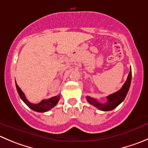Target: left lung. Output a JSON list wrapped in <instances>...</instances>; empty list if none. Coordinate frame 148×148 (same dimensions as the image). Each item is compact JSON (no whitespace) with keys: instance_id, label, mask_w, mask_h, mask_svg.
Returning <instances> with one entry per match:
<instances>
[{"instance_id":"1","label":"left lung","mask_w":148,"mask_h":148,"mask_svg":"<svg viewBox=\"0 0 148 148\" xmlns=\"http://www.w3.org/2000/svg\"><path fill=\"white\" fill-rule=\"evenodd\" d=\"M132 80V70L130 69V71L128 74V77L127 79V81L124 84L121 89L119 91L107 96V102L105 103H100L97 101L96 99L92 98L90 96H87V100L89 103L94 106L99 110H103V111H108L111 110L116 108L121 103H122L123 100L125 99L127 96V92L130 89V84H131Z\"/></svg>"}]
</instances>
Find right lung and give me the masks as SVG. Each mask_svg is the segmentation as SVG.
Segmentation results:
<instances>
[{
	"mask_svg": "<svg viewBox=\"0 0 148 148\" xmlns=\"http://www.w3.org/2000/svg\"><path fill=\"white\" fill-rule=\"evenodd\" d=\"M16 90L18 93V95L20 96L21 100L24 101V103H25L27 106H29V108H30L32 110H34V111H37V112L43 113L51 110V109L53 108L54 106H56V104L58 103V102L60 100V95H58L51 97V98L48 99V100H42V101L40 102L39 103L34 104V103H31L30 102H29L28 100H27V99L25 97V95H24V93L21 91V90L19 88V87L17 85L16 82Z\"/></svg>",
	"mask_w": 148,
	"mask_h": 148,
	"instance_id": "right-lung-1",
	"label": "right lung"
}]
</instances>
